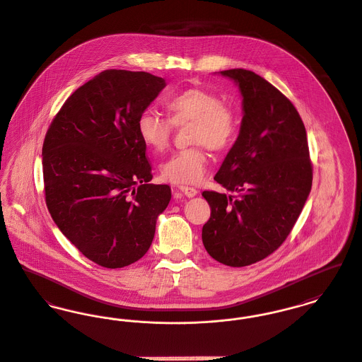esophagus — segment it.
Instances as JSON below:
<instances>
[{"label": "esophagus", "mask_w": 362, "mask_h": 362, "mask_svg": "<svg viewBox=\"0 0 362 362\" xmlns=\"http://www.w3.org/2000/svg\"><path fill=\"white\" fill-rule=\"evenodd\" d=\"M177 191L181 193V194H185L187 197H193L197 194V189L193 188V187H185V185H180L177 187Z\"/></svg>", "instance_id": "1"}]
</instances>
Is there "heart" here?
Returning <instances> with one entry per match:
<instances>
[{
	"label": "heart",
	"mask_w": 362,
	"mask_h": 362,
	"mask_svg": "<svg viewBox=\"0 0 362 362\" xmlns=\"http://www.w3.org/2000/svg\"><path fill=\"white\" fill-rule=\"evenodd\" d=\"M169 119L151 110L137 118V134L148 148L162 151L169 144L173 124L192 122L191 143L204 144L213 151H225L238 134V117L222 100L204 89L191 88L165 100ZM209 168V156L202 145L174 152L162 165V177L174 184H196Z\"/></svg>",
	"instance_id": "obj_1"
}]
</instances>
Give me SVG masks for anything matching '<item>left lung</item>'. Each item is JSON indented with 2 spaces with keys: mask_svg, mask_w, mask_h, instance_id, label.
<instances>
[{
  "mask_svg": "<svg viewBox=\"0 0 362 362\" xmlns=\"http://www.w3.org/2000/svg\"><path fill=\"white\" fill-rule=\"evenodd\" d=\"M221 75L239 86L243 119L214 180L238 196L202 193L211 207L202 240L216 261L241 267L287 239L312 189L313 166L305 124L287 97L248 70Z\"/></svg>",
  "mask_w": 362,
  "mask_h": 362,
  "instance_id": "1",
  "label": "left lung"
}]
</instances>
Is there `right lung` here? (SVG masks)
<instances>
[{"instance_id":"obj_1","label":"right lung","mask_w":362,"mask_h":362,"mask_svg":"<svg viewBox=\"0 0 362 362\" xmlns=\"http://www.w3.org/2000/svg\"><path fill=\"white\" fill-rule=\"evenodd\" d=\"M166 82L143 71L105 70L78 88L50 123L42 146L45 200L62 233L108 269L151 247L169 185L149 184L137 118Z\"/></svg>"}]
</instances>
